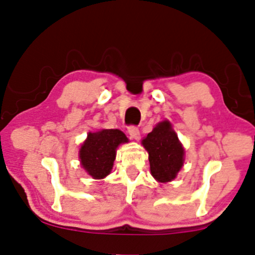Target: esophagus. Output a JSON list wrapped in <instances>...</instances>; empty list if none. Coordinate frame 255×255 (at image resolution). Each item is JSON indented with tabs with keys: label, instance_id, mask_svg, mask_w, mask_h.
Masks as SVG:
<instances>
[{
	"label": "esophagus",
	"instance_id": "1",
	"mask_svg": "<svg viewBox=\"0 0 255 255\" xmlns=\"http://www.w3.org/2000/svg\"><path fill=\"white\" fill-rule=\"evenodd\" d=\"M128 134H130V138L133 139V140H139L140 139V132H139L138 128L135 127H130L128 128Z\"/></svg>",
	"mask_w": 255,
	"mask_h": 255
}]
</instances>
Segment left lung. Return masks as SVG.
<instances>
[{"label":"left lung","instance_id":"left-lung-1","mask_svg":"<svg viewBox=\"0 0 255 255\" xmlns=\"http://www.w3.org/2000/svg\"><path fill=\"white\" fill-rule=\"evenodd\" d=\"M148 153L151 174L158 182L166 183L175 179L184 161V148L169 121L155 125L141 140Z\"/></svg>","mask_w":255,"mask_h":255}]
</instances>
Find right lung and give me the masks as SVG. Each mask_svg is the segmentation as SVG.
I'll return each instance as SVG.
<instances>
[{
	"label": "right lung",
	"mask_w": 255,
	"mask_h": 255,
	"mask_svg": "<svg viewBox=\"0 0 255 255\" xmlns=\"http://www.w3.org/2000/svg\"><path fill=\"white\" fill-rule=\"evenodd\" d=\"M128 139L118 128H102L89 132L79 152L82 168L93 179L101 180L109 175L116 159V149Z\"/></svg>",
	"instance_id": "1"
}]
</instances>
